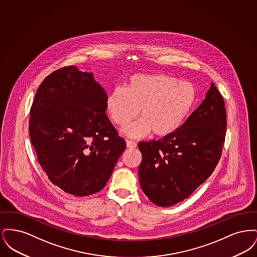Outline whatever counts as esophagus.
Here are the masks:
<instances>
[{"label":"esophagus","mask_w":257,"mask_h":257,"mask_svg":"<svg viewBox=\"0 0 257 257\" xmlns=\"http://www.w3.org/2000/svg\"><path fill=\"white\" fill-rule=\"evenodd\" d=\"M126 147L128 148H136L137 144L135 143L134 141H126Z\"/></svg>","instance_id":"obj_1"}]
</instances>
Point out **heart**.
<instances>
[{
  "label": "heart",
  "mask_w": 257,
  "mask_h": 257,
  "mask_svg": "<svg viewBox=\"0 0 257 257\" xmlns=\"http://www.w3.org/2000/svg\"><path fill=\"white\" fill-rule=\"evenodd\" d=\"M196 87L189 82L165 74H140L132 76L126 88L115 87L107 99V108L112 121L124 126L123 132L141 138L150 132L167 137L180 129L196 102Z\"/></svg>",
  "instance_id": "1"
}]
</instances>
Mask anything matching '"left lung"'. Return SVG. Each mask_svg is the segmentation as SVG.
Here are the masks:
<instances>
[{
	"mask_svg": "<svg viewBox=\"0 0 257 257\" xmlns=\"http://www.w3.org/2000/svg\"><path fill=\"white\" fill-rule=\"evenodd\" d=\"M225 133L223 98L212 83L179 130L158 141L139 143L140 185L149 200L170 207L191 196L218 165Z\"/></svg>",
	"mask_w": 257,
	"mask_h": 257,
	"instance_id": "1",
	"label": "left lung"
}]
</instances>
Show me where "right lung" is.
Listing matches in <instances>:
<instances>
[{
    "instance_id": "1",
    "label": "right lung",
    "mask_w": 257,
    "mask_h": 257,
    "mask_svg": "<svg viewBox=\"0 0 257 257\" xmlns=\"http://www.w3.org/2000/svg\"><path fill=\"white\" fill-rule=\"evenodd\" d=\"M107 99L93 74L74 65L50 74L37 89L30 139L50 181L67 194L101 191L125 150L106 113Z\"/></svg>"
}]
</instances>
